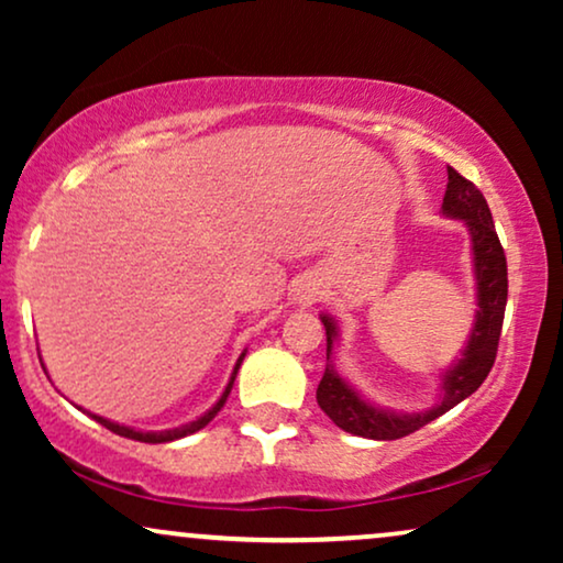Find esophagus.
I'll return each mask as SVG.
<instances>
[{
  "label": "esophagus",
  "instance_id": "obj_1",
  "mask_svg": "<svg viewBox=\"0 0 563 563\" xmlns=\"http://www.w3.org/2000/svg\"><path fill=\"white\" fill-rule=\"evenodd\" d=\"M312 299H314V295H302V302H305V305H310Z\"/></svg>",
  "mask_w": 563,
  "mask_h": 563
}]
</instances>
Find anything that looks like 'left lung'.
Instances as JSON below:
<instances>
[{
	"label": "left lung",
	"instance_id": "8db88e82",
	"mask_svg": "<svg viewBox=\"0 0 563 563\" xmlns=\"http://www.w3.org/2000/svg\"><path fill=\"white\" fill-rule=\"evenodd\" d=\"M443 214L453 220H464L472 235L474 253V276H476V320L468 335L466 349L461 358L449 366L441 376V397L433 407L422 412H391L384 407L366 402L349 382L341 379L330 364L333 356V343L338 338V325L333 318L320 314L328 335V366L318 384V405L320 410L335 422L345 433L372 438V441H397L428 426L430 420L441 418L474 395L487 379L497 356L499 333H503L505 305H507V258L499 243L495 220H492L489 205L472 181L464 179L456 168L449 166V184H445Z\"/></svg>",
	"mask_w": 563,
	"mask_h": 563
}]
</instances>
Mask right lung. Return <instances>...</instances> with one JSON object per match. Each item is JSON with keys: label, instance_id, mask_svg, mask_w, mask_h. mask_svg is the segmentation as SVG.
Instances as JSON below:
<instances>
[{"label": "right lung", "instance_id": "add662e5", "mask_svg": "<svg viewBox=\"0 0 563 563\" xmlns=\"http://www.w3.org/2000/svg\"><path fill=\"white\" fill-rule=\"evenodd\" d=\"M243 358H245V353H241V358L235 361V368H233V374H230V382H228V387H225V391H222V397L218 399V402H214L210 410H207L202 418H197V420H191V422H187V426H179V428H172V430H148V433H143V430H133V428H128V426H120V422H112V420H107V418H99V415H91V412H87L89 418H95L99 426H104L107 430H112V433H118V435H122V438H133V441H141V443H168V441H179V438H184V435H191V433H197V430H202L207 422H210L214 415H218L220 410H222V405H225V399H228V395H230V389H233V382H235V376H238V368H241V364H243ZM43 372H45V366H43Z\"/></svg>", "mask_w": 563, "mask_h": 563}]
</instances>
